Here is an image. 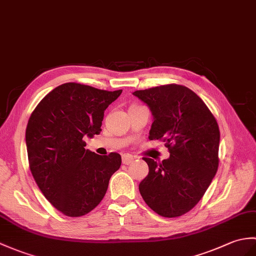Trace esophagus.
Segmentation results:
<instances>
[{
    "label": "esophagus",
    "mask_w": 256,
    "mask_h": 256,
    "mask_svg": "<svg viewBox=\"0 0 256 256\" xmlns=\"http://www.w3.org/2000/svg\"><path fill=\"white\" fill-rule=\"evenodd\" d=\"M133 160H134V157L132 155H130V154H124V155L122 156V162L124 164H132Z\"/></svg>",
    "instance_id": "1"
}]
</instances>
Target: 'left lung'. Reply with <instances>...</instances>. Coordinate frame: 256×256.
<instances>
[{
    "instance_id": "1",
    "label": "left lung",
    "mask_w": 256,
    "mask_h": 256,
    "mask_svg": "<svg viewBox=\"0 0 256 256\" xmlns=\"http://www.w3.org/2000/svg\"><path fill=\"white\" fill-rule=\"evenodd\" d=\"M133 94L154 116L148 138L164 142L170 152L159 164L142 158L150 172L140 183L142 198L160 216H182L203 198L217 172L218 123L204 101L186 86L162 85Z\"/></svg>"
}]
</instances>
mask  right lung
I'll use <instances>...</instances> for the list:
<instances>
[{
  "label": "right lung",
  "instance_id": "add662e5",
  "mask_svg": "<svg viewBox=\"0 0 256 256\" xmlns=\"http://www.w3.org/2000/svg\"><path fill=\"white\" fill-rule=\"evenodd\" d=\"M121 92L65 82L48 94L29 118V168L46 198L65 216L92 212L120 168L118 152L97 155L85 150L82 138L101 132L104 110Z\"/></svg>",
  "mask_w": 256,
  "mask_h": 256
}]
</instances>
